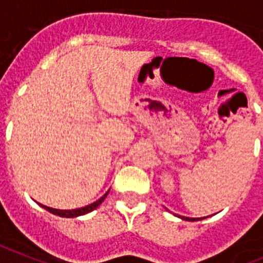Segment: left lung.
Wrapping results in <instances>:
<instances>
[{
    "label": "left lung",
    "instance_id": "1",
    "mask_svg": "<svg viewBox=\"0 0 263 263\" xmlns=\"http://www.w3.org/2000/svg\"><path fill=\"white\" fill-rule=\"evenodd\" d=\"M181 220H185V221H200V220H204L206 217H200V218H192V217H184V216H179Z\"/></svg>",
    "mask_w": 263,
    "mask_h": 263
}]
</instances>
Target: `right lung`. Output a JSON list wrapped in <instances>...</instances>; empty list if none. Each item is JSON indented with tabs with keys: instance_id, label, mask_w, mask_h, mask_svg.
<instances>
[{
	"instance_id": "1",
	"label": "right lung",
	"mask_w": 263,
	"mask_h": 263,
	"mask_svg": "<svg viewBox=\"0 0 263 263\" xmlns=\"http://www.w3.org/2000/svg\"><path fill=\"white\" fill-rule=\"evenodd\" d=\"M108 192H107V193H104V195L102 196L99 200H97L95 202H92V204L86 205V206H83V208H78V209H65V211H62V209H55V208L46 206V205H42V204H40V202H38V205H40V206H42L43 209H46V211L50 212V213L55 214V216L66 217V218H74V217L83 216V214H87V213H90V212H92L93 209H97V208L99 206L102 202H103L104 198L107 197Z\"/></svg>"
}]
</instances>
